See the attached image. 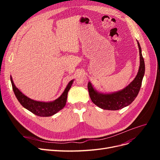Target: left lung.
Returning a JSON list of instances; mask_svg holds the SVG:
<instances>
[{
  "label": "left lung",
  "instance_id": "left-lung-1",
  "mask_svg": "<svg viewBox=\"0 0 160 160\" xmlns=\"http://www.w3.org/2000/svg\"><path fill=\"white\" fill-rule=\"evenodd\" d=\"M138 45L139 51V67L135 79L124 89L111 93H101L94 89L91 82L88 88L91 99L95 105L103 109L118 110L127 107L136 98L142 86L145 73V62L142 56V49L139 42Z\"/></svg>",
  "mask_w": 160,
  "mask_h": 160
}]
</instances>
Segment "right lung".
<instances>
[{"label": "right lung", "instance_id": "1", "mask_svg": "<svg viewBox=\"0 0 160 160\" xmlns=\"http://www.w3.org/2000/svg\"><path fill=\"white\" fill-rule=\"evenodd\" d=\"M11 81L12 86V89L17 99L24 108L36 115L40 117H49L57 113L63 108L67 102V94L71 85L73 83L74 79L69 81V83L66 87L63 93L57 99L49 101V102H44V101H38L33 100L27 96L24 95L22 92L19 90L15 85L14 84L12 77L11 76Z\"/></svg>", "mask_w": 160, "mask_h": 160}]
</instances>
